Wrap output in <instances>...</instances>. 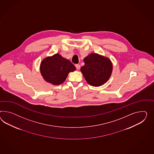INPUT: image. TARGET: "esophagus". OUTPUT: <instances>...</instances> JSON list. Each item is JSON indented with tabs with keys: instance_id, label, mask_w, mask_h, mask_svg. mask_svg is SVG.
I'll use <instances>...</instances> for the list:
<instances>
[{
	"instance_id": "obj_1",
	"label": "esophagus",
	"mask_w": 154,
	"mask_h": 154,
	"mask_svg": "<svg viewBox=\"0 0 154 154\" xmlns=\"http://www.w3.org/2000/svg\"><path fill=\"white\" fill-rule=\"evenodd\" d=\"M75 67H76L77 70H79L80 68V66L79 64H76V65H75Z\"/></svg>"
}]
</instances>
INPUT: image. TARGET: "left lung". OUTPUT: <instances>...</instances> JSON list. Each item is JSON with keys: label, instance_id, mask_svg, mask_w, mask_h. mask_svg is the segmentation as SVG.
<instances>
[{"label": "left lung", "instance_id": "left-lung-1", "mask_svg": "<svg viewBox=\"0 0 154 154\" xmlns=\"http://www.w3.org/2000/svg\"><path fill=\"white\" fill-rule=\"evenodd\" d=\"M85 65L81 67L87 83L94 87H99L106 82L112 71L110 60L97 54H91L84 58Z\"/></svg>", "mask_w": 154, "mask_h": 154}]
</instances>
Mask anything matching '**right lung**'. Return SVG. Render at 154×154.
Wrapping results in <instances>:
<instances>
[{"label":"right lung","mask_w":154,"mask_h":154,"mask_svg":"<svg viewBox=\"0 0 154 154\" xmlns=\"http://www.w3.org/2000/svg\"><path fill=\"white\" fill-rule=\"evenodd\" d=\"M75 70V66L69 60L59 54L43 60L40 66V71L44 79L56 85L63 83L69 72Z\"/></svg>","instance_id":"add662e5"}]
</instances>
